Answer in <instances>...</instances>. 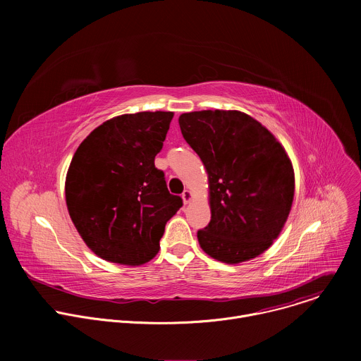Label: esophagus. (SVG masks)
<instances>
[{"mask_svg": "<svg viewBox=\"0 0 361 361\" xmlns=\"http://www.w3.org/2000/svg\"><path fill=\"white\" fill-rule=\"evenodd\" d=\"M181 197H183L184 204H188V202L192 200V192H191L190 190H184V192L181 194Z\"/></svg>", "mask_w": 361, "mask_h": 361, "instance_id": "34e87169", "label": "esophagus"}]
</instances>
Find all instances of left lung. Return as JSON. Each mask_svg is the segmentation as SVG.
I'll list each match as a JSON object with an SVG mask.
<instances>
[{
  "mask_svg": "<svg viewBox=\"0 0 361 361\" xmlns=\"http://www.w3.org/2000/svg\"><path fill=\"white\" fill-rule=\"evenodd\" d=\"M181 134L209 176L212 220L198 230L202 251L238 264L280 235L294 198L284 147L257 120L235 110H202L178 118Z\"/></svg>",
  "mask_w": 361,
  "mask_h": 361,
  "instance_id": "1",
  "label": "left lung"
}]
</instances>
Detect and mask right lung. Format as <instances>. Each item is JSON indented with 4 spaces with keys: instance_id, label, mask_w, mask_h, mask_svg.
<instances>
[{
    "instance_id": "add662e5",
    "label": "right lung",
    "mask_w": 361,
    "mask_h": 361,
    "mask_svg": "<svg viewBox=\"0 0 361 361\" xmlns=\"http://www.w3.org/2000/svg\"><path fill=\"white\" fill-rule=\"evenodd\" d=\"M171 111H141L107 120L77 148L66 177L70 217L102 260L141 266L156 257L167 221L183 200L170 194L154 166Z\"/></svg>"
}]
</instances>
